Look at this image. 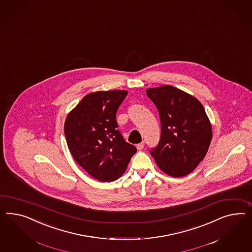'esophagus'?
<instances>
[{
  "label": "esophagus",
  "instance_id": "obj_1",
  "mask_svg": "<svg viewBox=\"0 0 252 252\" xmlns=\"http://www.w3.org/2000/svg\"><path fill=\"white\" fill-rule=\"evenodd\" d=\"M144 142H141V143L137 144L136 145V149H137V150H142L144 149Z\"/></svg>",
  "mask_w": 252,
  "mask_h": 252
}]
</instances>
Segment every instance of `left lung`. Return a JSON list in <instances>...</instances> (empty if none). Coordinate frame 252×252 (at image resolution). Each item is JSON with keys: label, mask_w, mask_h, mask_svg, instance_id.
Instances as JSON below:
<instances>
[{"label": "left lung", "mask_w": 252, "mask_h": 252, "mask_svg": "<svg viewBox=\"0 0 252 252\" xmlns=\"http://www.w3.org/2000/svg\"><path fill=\"white\" fill-rule=\"evenodd\" d=\"M146 94L158 111L161 128L159 142L150 154L166 174L184 177L197 167L209 149V118L195 97L176 87L149 88Z\"/></svg>", "instance_id": "left-lung-1"}]
</instances>
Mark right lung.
<instances>
[{"label": "right lung", "mask_w": 252, "mask_h": 252, "mask_svg": "<svg viewBox=\"0 0 252 252\" xmlns=\"http://www.w3.org/2000/svg\"><path fill=\"white\" fill-rule=\"evenodd\" d=\"M126 95L122 90L91 93L65 121L64 134L75 161L100 182L121 177L136 152L117 129L116 112Z\"/></svg>", "instance_id": "add662e5"}]
</instances>
